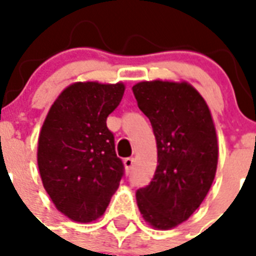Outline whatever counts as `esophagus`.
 Listing matches in <instances>:
<instances>
[{"label": "esophagus", "instance_id": "esophagus-1", "mask_svg": "<svg viewBox=\"0 0 256 256\" xmlns=\"http://www.w3.org/2000/svg\"><path fill=\"white\" fill-rule=\"evenodd\" d=\"M124 168L128 171L132 170V164H134V158H126V160H124Z\"/></svg>", "mask_w": 256, "mask_h": 256}]
</instances>
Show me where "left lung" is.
Instances as JSON below:
<instances>
[{
	"instance_id": "obj_1",
	"label": "left lung",
	"mask_w": 256,
	"mask_h": 256,
	"mask_svg": "<svg viewBox=\"0 0 256 256\" xmlns=\"http://www.w3.org/2000/svg\"><path fill=\"white\" fill-rule=\"evenodd\" d=\"M132 92L152 122L158 152L154 178L136 191V204L148 226L170 230L194 214L214 182V120L204 98L186 81H142Z\"/></svg>"
}]
</instances>
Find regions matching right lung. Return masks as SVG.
<instances>
[{
    "mask_svg": "<svg viewBox=\"0 0 256 256\" xmlns=\"http://www.w3.org/2000/svg\"><path fill=\"white\" fill-rule=\"evenodd\" d=\"M124 84L74 82L52 104L40 136L42 184L60 212L77 223L100 218L120 187L124 164L106 126Z\"/></svg>",
    "mask_w": 256,
    "mask_h": 256,
    "instance_id": "obj_1",
    "label": "right lung"
}]
</instances>
